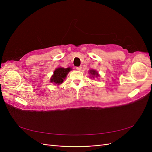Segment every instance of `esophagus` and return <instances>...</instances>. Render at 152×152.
<instances>
[{
    "instance_id": "34e87169",
    "label": "esophagus",
    "mask_w": 152,
    "mask_h": 152,
    "mask_svg": "<svg viewBox=\"0 0 152 152\" xmlns=\"http://www.w3.org/2000/svg\"><path fill=\"white\" fill-rule=\"evenodd\" d=\"M81 68H82L81 66H77V67H76V69H77V70H80Z\"/></svg>"
}]
</instances>
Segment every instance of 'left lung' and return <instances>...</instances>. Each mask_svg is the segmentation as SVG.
Instances as JSON below:
<instances>
[{
  "label": "left lung",
  "mask_w": 152,
  "mask_h": 152,
  "mask_svg": "<svg viewBox=\"0 0 152 152\" xmlns=\"http://www.w3.org/2000/svg\"><path fill=\"white\" fill-rule=\"evenodd\" d=\"M89 72H90V73H91L92 74V75L93 76H94V75H96V76H99V75L98 74V73L96 72L95 70H91L90 71H89Z\"/></svg>",
  "instance_id": "8db88e82"
}]
</instances>
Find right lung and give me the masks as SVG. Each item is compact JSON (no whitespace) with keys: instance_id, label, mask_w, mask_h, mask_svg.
Segmentation results:
<instances>
[{"instance_id":"obj_1","label":"right lung","mask_w":152,"mask_h":152,"mask_svg":"<svg viewBox=\"0 0 152 152\" xmlns=\"http://www.w3.org/2000/svg\"><path fill=\"white\" fill-rule=\"evenodd\" d=\"M71 70L72 68L70 67L67 68H58L56 69L54 72V75L50 79V82L56 84H58V85L61 84L63 82V80L66 78L68 72Z\"/></svg>"}]
</instances>
